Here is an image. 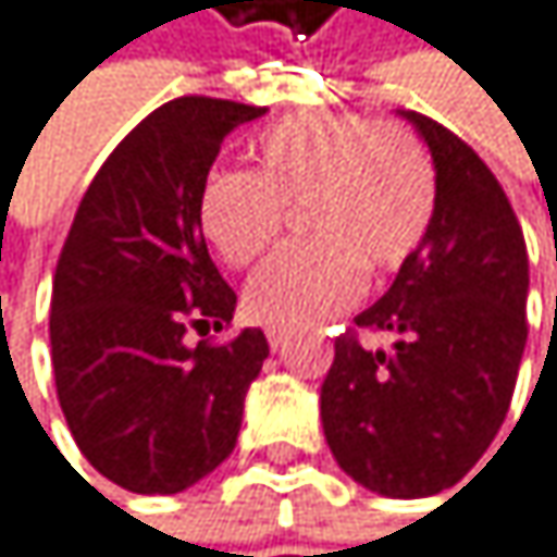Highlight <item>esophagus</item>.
Listing matches in <instances>:
<instances>
[{"label":"esophagus","mask_w":557,"mask_h":557,"mask_svg":"<svg viewBox=\"0 0 557 557\" xmlns=\"http://www.w3.org/2000/svg\"><path fill=\"white\" fill-rule=\"evenodd\" d=\"M267 341H270L273 350H284V347H287V331H281V327H267Z\"/></svg>","instance_id":"34e87169"}]
</instances>
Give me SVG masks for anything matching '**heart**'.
Listing matches in <instances>:
<instances>
[{"instance_id":"heart-1","label":"heart","mask_w":557,"mask_h":557,"mask_svg":"<svg viewBox=\"0 0 557 557\" xmlns=\"http://www.w3.org/2000/svg\"><path fill=\"white\" fill-rule=\"evenodd\" d=\"M257 173L216 170L200 189V226L230 267H253L304 210L307 244L273 257L247 287V307L276 327L334 317L368 273H394L428 240L437 166L404 123L363 113H294L260 133Z\"/></svg>"}]
</instances>
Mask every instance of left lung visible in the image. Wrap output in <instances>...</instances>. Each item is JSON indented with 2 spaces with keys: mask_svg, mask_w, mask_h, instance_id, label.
I'll return each mask as SVG.
<instances>
[{
  "mask_svg": "<svg viewBox=\"0 0 557 557\" xmlns=\"http://www.w3.org/2000/svg\"><path fill=\"white\" fill-rule=\"evenodd\" d=\"M437 166V213L391 290L334 341L320 421L337 465L387 498L455 487L495 441L528 341V250L502 183L424 113H404ZM387 333L371 348L359 331Z\"/></svg>",
  "mask_w": 557,
  "mask_h": 557,
  "instance_id": "obj_1",
  "label": "left lung"
}]
</instances>
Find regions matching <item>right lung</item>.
Returning <instances> with one entry per match:
<instances>
[{
    "label": "right lung",
    "mask_w": 557,
    "mask_h": 557,
    "mask_svg": "<svg viewBox=\"0 0 557 557\" xmlns=\"http://www.w3.org/2000/svg\"><path fill=\"white\" fill-rule=\"evenodd\" d=\"M260 113L210 96L163 102L99 166L55 263L59 408L86 461L136 495H176L230 458L270 354L257 327L207 337L230 327L237 294L200 230L220 143Z\"/></svg>",
    "instance_id": "add662e5"
}]
</instances>
